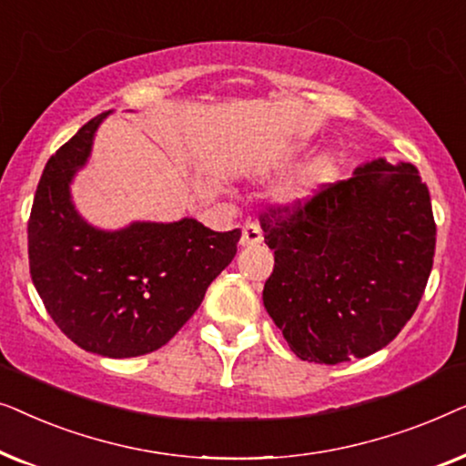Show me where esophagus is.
Returning a JSON list of instances; mask_svg holds the SVG:
<instances>
[{"label":"esophagus","mask_w":466,"mask_h":466,"mask_svg":"<svg viewBox=\"0 0 466 466\" xmlns=\"http://www.w3.org/2000/svg\"><path fill=\"white\" fill-rule=\"evenodd\" d=\"M260 241H263V228H260L257 222H248V225L241 228L239 244L244 248H252V246H258Z\"/></svg>","instance_id":"1"}]
</instances>
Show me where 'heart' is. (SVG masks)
Wrapping results in <instances>:
<instances>
[{
    "instance_id": "b5f03b06",
    "label": "heart",
    "mask_w": 466,
    "mask_h": 466,
    "mask_svg": "<svg viewBox=\"0 0 466 466\" xmlns=\"http://www.w3.org/2000/svg\"><path fill=\"white\" fill-rule=\"evenodd\" d=\"M337 176V158L330 152H322L311 158V161L301 169V174L278 190V201L282 206L297 208L314 199L320 190L333 182Z\"/></svg>"
}]
</instances>
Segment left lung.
<instances>
[{
	"mask_svg": "<svg viewBox=\"0 0 466 466\" xmlns=\"http://www.w3.org/2000/svg\"><path fill=\"white\" fill-rule=\"evenodd\" d=\"M260 227L276 254L265 309L301 360L378 352L424 295L437 227L411 163L375 158L305 206L269 208Z\"/></svg>",
	"mask_w": 466,
	"mask_h": 466,
	"instance_id": "1",
	"label": "left lung"
}]
</instances>
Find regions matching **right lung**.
Listing matches in <instances>:
<instances>
[{
  "mask_svg": "<svg viewBox=\"0 0 466 466\" xmlns=\"http://www.w3.org/2000/svg\"><path fill=\"white\" fill-rule=\"evenodd\" d=\"M99 114L50 157L31 208L29 271L44 308L76 346L131 359L165 346L231 263L239 228L216 233L195 218L131 222L104 231L72 203L76 171L91 155Z\"/></svg>",
  "mask_w": 466,
  "mask_h": 466,
  "instance_id": "obj_1",
  "label": "right lung"
}]
</instances>
